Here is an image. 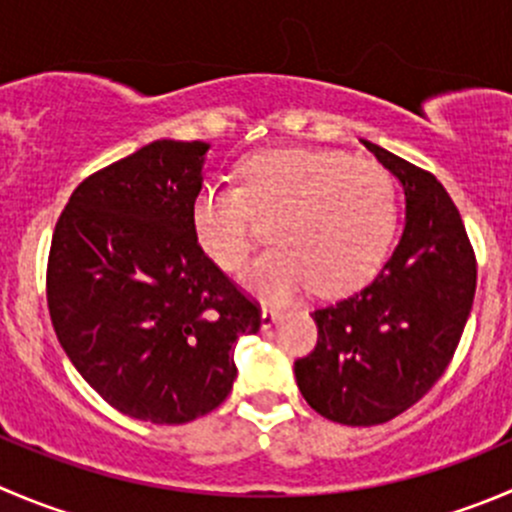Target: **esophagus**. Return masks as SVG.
I'll return each instance as SVG.
<instances>
[{"label": "esophagus", "mask_w": 512, "mask_h": 512, "mask_svg": "<svg viewBox=\"0 0 512 512\" xmlns=\"http://www.w3.org/2000/svg\"><path fill=\"white\" fill-rule=\"evenodd\" d=\"M282 317L280 307H272V305H265L262 307V315H260V322H262V330H270L272 325H275L277 320Z\"/></svg>", "instance_id": "34e87169"}]
</instances>
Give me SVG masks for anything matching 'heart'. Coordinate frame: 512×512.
<instances>
[{"label":"heart","mask_w":512,"mask_h":512,"mask_svg":"<svg viewBox=\"0 0 512 512\" xmlns=\"http://www.w3.org/2000/svg\"><path fill=\"white\" fill-rule=\"evenodd\" d=\"M240 187L207 185L190 205L197 247L225 272H240L257 220H270L275 247L247 270L250 290L292 300L315 282L340 295L370 280L398 230V190L388 170L345 152L287 147L240 162Z\"/></svg>","instance_id":"heart-1"}]
</instances>
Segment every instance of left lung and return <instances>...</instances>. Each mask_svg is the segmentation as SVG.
<instances>
[{
  "mask_svg": "<svg viewBox=\"0 0 512 512\" xmlns=\"http://www.w3.org/2000/svg\"><path fill=\"white\" fill-rule=\"evenodd\" d=\"M405 192L398 247L375 280L312 312L317 345L295 362L297 388L340 425H380L413 408L450 365L475 297V252L445 187L372 142Z\"/></svg>",
  "mask_w": 512,
  "mask_h": 512,
  "instance_id": "8db88e82",
  "label": "left lung"
}]
</instances>
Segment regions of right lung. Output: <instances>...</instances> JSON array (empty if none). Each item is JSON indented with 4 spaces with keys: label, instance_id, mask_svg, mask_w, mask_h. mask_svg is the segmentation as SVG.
<instances>
[{
    "label": "right lung",
    "instance_id": "add662e5",
    "mask_svg": "<svg viewBox=\"0 0 512 512\" xmlns=\"http://www.w3.org/2000/svg\"><path fill=\"white\" fill-rule=\"evenodd\" d=\"M207 142L157 140L89 175L52 235L47 305L79 375L119 413L182 425L237 377L260 307L202 255L190 205Z\"/></svg>",
    "mask_w": 512,
    "mask_h": 512
}]
</instances>
